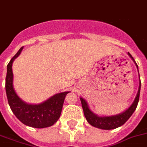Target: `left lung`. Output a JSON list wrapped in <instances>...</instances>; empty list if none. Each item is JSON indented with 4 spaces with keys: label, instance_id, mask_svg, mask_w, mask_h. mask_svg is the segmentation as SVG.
Wrapping results in <instances>:
<instances>
[{
    "label": "left lung",
    "instance_id": "obj_1",
    "mask_svg": "<svg viewBox=\"0 0 147 147\" xmlns=\"http://www.w3.org/2000/svg\"><path fill=\"white\" fill-rule=\"evenodd\" d=\"M127 54L132 59L134 63L136 64L138 71H139V67L138 65L136 63V61L134 60V58L131 57V55L129 53H127ZM139 86L138 92L136 96V98L133 101L132 104L130 105L129 108H127L125 111H123L121 113L117 114V115H113V116H108V117H102V116H98L94 113H93L92 111L90 110L89 108V105L87 104V102L85 99H83L82 97L80 98V101H81V104H82V107H83V113H84V116L86 117L87 122L92 125L93 127H95L98 128L103 130H111L115 129L117 127L122 126L123 123L126 122L127 120L129 119L131 116L136 110L138 102H139V94H140V89H141V82H140V76H139Z\"/></svg>",
    "mask_w": 147,
    "mask_h": 147
}]
</instances>
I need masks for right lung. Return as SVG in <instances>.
<instances>
[{
    "label": "right lung",
    "mask_w": 147,
    "mask_h": 147,
    "mask_svg": "<svg viewBox=\"0 0 147 147\" xmlns=\"http://www.w3.org/2000/svg\"><path fill=\"white\" fill-rule=\"evenodd\" d=\"M24 47H21L7 65L5 90L8 105L15 116L25 125L36 128H44L53 125L60 118L65 96L69 91L56 94L40 104L27 103L17 95L13 87L12 63L19 57Z\"/></svg>",
    "instance_id": "1"
}]
</instances>
